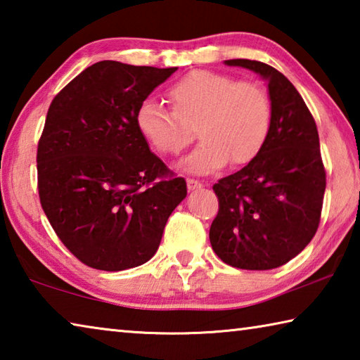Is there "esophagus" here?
<instances>
[{
	"label": "esophagus",
	"mask_w": 360,
	"mask_h": 360,
	"mask_svg": "<svg viewBox=\"0 0 360 360\" xmlns=\"http://www.w3.org/2000/svg\"><path fill=\"white\" fill-rule=\"evenodd\" d=\"M203 186H202V182H198V181H195V179H187V188L188 191H198V188H202Z\"/></svg>",
	"instance_id": "1"
}]
</instances>
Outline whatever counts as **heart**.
I'll return each instance as SVG.
<instances>
[{
  "label": "heart",
  "mask_w": 360,
  "mask_h": 360,
  "mask_svg": "<svg viewBox=\"0 0 360 360\" xmlns=\"http://www.w3.org/2000/svg\"><path fill=\"white\" fill-rule=\"evenodd\" d=\"M173 111L148 98L139 103L135 124L141 136L163 155H176L192 141L197 127L202 141L179 163L181 169L208 174L231 160L245 165L257 157L271 130V103L254 82L214 71H192L168 89Z\"/></svg>",
  "instance_id": "heart-1"
}]
</instances>
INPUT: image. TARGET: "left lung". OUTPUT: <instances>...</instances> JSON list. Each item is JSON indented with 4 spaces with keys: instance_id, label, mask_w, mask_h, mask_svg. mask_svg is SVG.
I'll return each instance as SVG.
<instances>
[{
    "instance_id": "8db88e82",
    "label": "left lung",
    "mask_w": 360,
    "mask_h": 360,
    "mask_svg": "<svg viewBox=\"0 0 360 360\" xmlns=\"http://www.w3.org/2000/svg\"><path fill=\"white\" fill-rule=\"evenodd\" d=\"M268 84L271 130L260 154L212 186L219 212L210 229L217 257L241 270H271L300 254L318 230L326 172L316 122L284 75L255 60H225Z\"/></svg>"
}]
</instances>
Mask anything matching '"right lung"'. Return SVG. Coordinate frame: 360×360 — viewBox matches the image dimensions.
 Listing matches in <instances>:
<instances>
[{
	"instance_id": "1",
	"label": "right lung",
	"mask_w": 360,
	"mask_h": 360,
	"mask_svg": "<svg viewBox=\"0 0 360 360\" xmlns=\"http://www.w3.org/2000/svg\"><path fill=\"white\" fill-rule=\"evenodd\" d=\"M178 68L103 60L76 76L47 111L38 144L41 206L63 245L105 271L143 265L187 195L138 131L135 114Z\"/></svg>"
}]
</instances>
